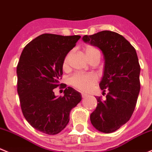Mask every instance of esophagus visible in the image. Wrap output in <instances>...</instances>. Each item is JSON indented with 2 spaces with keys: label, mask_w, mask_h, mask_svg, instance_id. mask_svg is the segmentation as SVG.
<instances>
[{
  "label": "esophagus",
  "mask_w": 152,
  "mask_h": 152,
  "mask_svg": "<svg viewBox=\"0 0 152 152\" xmlns=\"http://www.w3.org/2000/svg\"><path fill=\"white\" fill-rule=\"evenodd\" d=\"M81 95H82V98H86L88 95L86 93H84V92H82Z\"/></svg>",
  "instance_id": "1"
}]
</instances>
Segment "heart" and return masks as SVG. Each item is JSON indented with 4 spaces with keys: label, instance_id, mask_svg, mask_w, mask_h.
<instances>
[{
    "label": "heart",
    "instance_id": "b5f03b06",
    "mask_svg": "<svg viewBox=\"0 0 152 152\" xmlns=\"http://www.w3.org/2000/svg\"><path fill=\"white\" fill-rule=\"evenodd\" d=\"M84 53L86 58L88 60H90L93 57H101V53L96 48L92 47V46H87L85 48ZM69 54H68L63 61V68L66 69L69 66ZM70 83L77 89H80L81 91H88L92 88L93 85L98 81V77L97 75L93 73L89 74H75L69 79Z\"/></svg>",
    "mask_w": 152,
    "mask_h": 152
}]
</instances>
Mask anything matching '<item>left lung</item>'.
I'll use <instances>...</instances> for the list:
<instances>
[{"label": "left lung", "instance_id": "1", "mask_svg": "<svg viewBox=\"0 0 152 152\" xmlns=\"http://www.w3.org/2000/svg\"><path fill=\"white\" fill-rule=\"evenodd\" d=\"M85 43L96 46L104 55V72L99 86L106 99L96 97L97 107L90 121L96 130L105 134L115 131L131 118L140 90V66L135 48L124 37L103 30L85 35Z\"/></svg>", "mask_w": 152, "mask_h": 152}]
</instances>
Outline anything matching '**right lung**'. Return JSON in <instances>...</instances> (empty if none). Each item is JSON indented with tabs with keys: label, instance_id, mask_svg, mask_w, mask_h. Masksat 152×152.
<instances>
[{
	"label": "right lung",
	"instance_id": "right-lung-1",
	"mask_svg": "<svg viewBox=\"0 0 152 152\" xmlns=\"http://www.w3.org/2000/svg\"><path fill=\"white\" fill-rule=\"evenodd\" d=\"M80 38L42 34L28 43L20 56L16 73L21 110L37 131L50 135L60 133L69 123L70 111L81 101V94L66 85L63 97L53 92L60 85L65 57Z\"/></svg>",
	"mask_w": 152,
	"mask_h": 152
}]
</instances>
